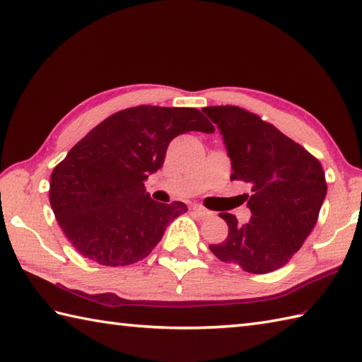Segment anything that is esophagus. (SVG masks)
Here are the masks:
<instances>
[{"instance_id": "34e87169", "label": "esophagus", "mask_w": 362, "mask_h": 362, "mask_svg": "<svg viewBox=\"0 0 362 362\" xmlns=\"http://www.w3.org/2000/svg\"><path fill=\"white\" fill-rule=\"evenodd\" d=\"M193 210H194V213L197 214L199 218L201 219H205V218H210L211 214H213V211H210V210H206V209H204V206H201V205H194L193 206Z\"/></svg>"}]
</instances>
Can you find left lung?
<instances>
[{"instance_id":"left-lung-1","label":"left lung","mask_w":362,"mask_h":362,"mask_svg":"<svg viewBox=\"0 0 362 362\" xmlns=\"http://www.w3.org/2000/svg\"><path fill=\"white\" fill-rule=\"evenodd\" d=\"M204 113L219 129L232 177L249 183L252 191L247 224L219 213L228 236L210 250L250 274L280 269L316 226L327 196L324 169L308 151L257 115L235 105L205 107Z\"/></svg>"}]
</instances>
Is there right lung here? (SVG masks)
Listing matches in <instances>:
<instances>
[{
	"mask_svg": "<svg viewBox=\"0 0 362 362\" xmlns=\"http://www.w3.org/2000/svg\"><path fill=\"white\" fill-rule=\"evenodd\" d=\"M191 130L214 127L191 107H132L104 119L54 168L49 202L81 255L103 266L134 264L188 211L183 202L153 201L144 180L163 166L169 143Z\"/></svg>",
	"mask_w": 362,
	"mask_h": 362,
	"instance_id": "1",
	"label": "right lung"
}]
</instances>
